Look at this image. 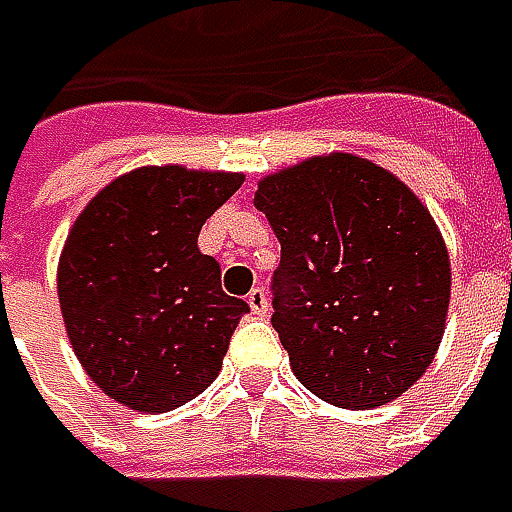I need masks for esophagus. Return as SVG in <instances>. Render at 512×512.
Here are the masks:
<instances>
[{"label":"esophagus","instance_id":"34e87169","mask_svg":"<svg viewBox=\"0 0 512 512\" xmlns=\"http://www.w3.org/2000/svg\"><path fill=\"white\" fill-rule=\"evenodd\" d=\"M247 305H250V310H253V316H265L267 313V293L262 290V287H253L250 293H247Z\"/></svg>","mask_w":512,"mask_h":512}]
</instances>
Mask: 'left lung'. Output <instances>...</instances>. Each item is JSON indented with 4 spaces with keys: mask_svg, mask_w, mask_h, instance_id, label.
<instances>
[{
    "mask_svg": "<svg viewBox=\"0 0 512 512\" xmlns=\"http://www.w3.org/2000/svg\"><path fill=\"white\" fill-rule=\"evenodd\" d=\"M273 327L296 379L336 407H379L430 367L450 307V256L422 199L353 153L270 173Z\"/></svg>",
    "mask_w": 512,
    "mask_h": 512,
    "instance_id": "left-lung-1",
    "label": "left lung"
}]
</instances>
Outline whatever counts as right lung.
<instances>
[{"mask_svg":"<svg viewBox=\"0 0 512 512\" xmlns=\"http://www.w3.org/2000/svg\"><path fill=\"white\" fill-rule=\"evenodd\" d=\"M245 173L136 168L76 216L56 290L73 353L90 382L139 413L196 399L222 370L247 302L222 290L199 230Z\"/></svg>","mask_w":512,"mask_h":512,"instance_id":"1","label":"right lung"}]
</instances>
